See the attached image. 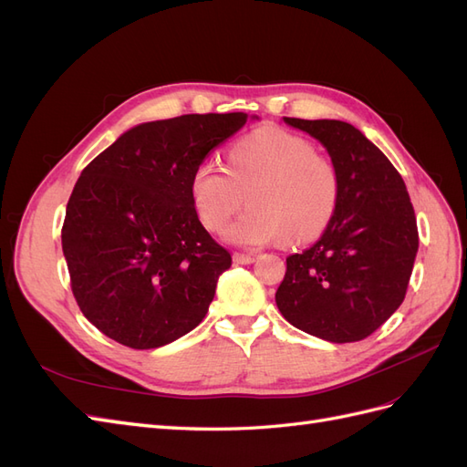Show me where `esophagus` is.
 <instances>
[{
	"instance_id": "1",
	"label": "esophagus",
	"mask_w": 467,
	"mask_h": 467,
	"mask_svg": "<svg viewBox=\"0 0 467 467\" xmlns=\"http://www.w3.org/2000/svg\"><path fill=\"white\" fill-rule=\"evenodd\" d=\"M253 261H255V255H247V253H234L235 265H251Z\"/></svg>"
}]
</instances>
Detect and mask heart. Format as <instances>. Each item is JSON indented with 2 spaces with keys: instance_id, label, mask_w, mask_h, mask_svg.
<instances>
[{
  "instance_id": "b5f03b06",
  "label": "heart",
  "mask_w": 467,
  "mask_h": 467,
  "mask_svg": "<svg viewBox=\"0 0 467 467\" xmlns=\"http://www.w3.org/2000/svg\"><path fill=\"white\" fill-rule=\"evenodd\" d=\"M225 239L242 247L302 244L317 237L335 214L338 171L306 138L261 129L230 148L225 169L212 160L194 167L191 201L210 232H222L244 206Z\"/></svg>"
}]
</instances>
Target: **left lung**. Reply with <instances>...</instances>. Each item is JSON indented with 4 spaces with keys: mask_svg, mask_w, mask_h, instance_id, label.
Masks as SVG:
<instances>
[{
    "mask_svg": "<svg viewBox=\"0 0 467 467\" xmlns=\"http://www.w3.org/2000/svg\"><path fill=\"white\" fill-rule=\"evenodd\" d=\"M285 122L327 150L338 201L317 242L286 259L276 306L294 327L323 341H362L405 298L419 249L411 199L398 169L352 124Z\"/></svg>",
    "mask_w": 467,
    "mask_h": 467,
    "instance_id": "1",
    "label": "left lung"
}]
</instances>
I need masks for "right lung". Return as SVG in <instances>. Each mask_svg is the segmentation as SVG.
<instances>
[{
	"instance_id": "right-lung-1",
	"label": "right lung",
	"mask_w": 467,
	"mask_h": 467,
	"mask_svg": "<svg viewBox=\"0 0 467 467\" xmlns=\"http://www.w3.org/2000/svg\"><path fill=\"white\" fill-rule=\"evenodd\" d=\"M245 122L210 112L138 124L81 171L62 251L79 309L112 341L158 348L204 319L232 255L196 216L191 175Z\"/></svg>"
}]
</instances>
